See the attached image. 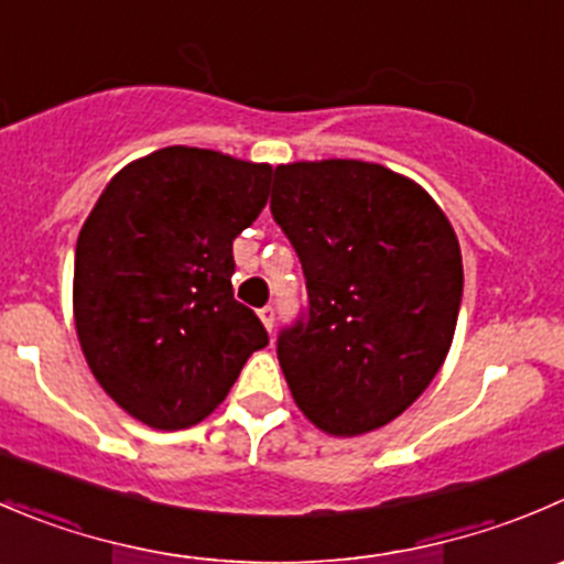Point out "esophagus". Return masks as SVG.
I'll return each mask as SVG.
<instances>
[{
    "instance_id": "esophagus-1",
    "label": "esophagus",
    "mask_w": 564,
    "mask_h": 564,
    "mask_svg": "<svg viewBox=\"0 0 564 564\" xmlns=\"http://www.w3.org/2000/svg\"><path fill=\"white\" fill-rule=\"evenodd\" d=\"M259 319H261V325L272 333V325H275V308H272V305H264V308L259 311Z\"/></svg>"
}]
</instances>
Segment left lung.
<instances>
[{"mask_svg": "<svg viewBox=\"0 0 564 564\" xmlns=\"http://www.w3.org/2000/svg\"><path fill=\"white\" fill-rule=\"evenodd\" d=\"M272 215L308 286V322L278 341L294 404L336 438L386 427L455 338L463 256L449 217L413 178L360 160L278 165Z\"/></svg>", "mask_w": 564, "mask_h": 564, "instance_id": "left-lung-1", "label": "left lung"}]
</instances>
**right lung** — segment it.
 Segmentation results:
<instances>
[{
    "instance_id": "1",
    "label": "right lung",
    "mask_w": 564,
    "mask_h": 564,
    "mask_svg": "<svg viewBox=\"0 0 564 564\" xmlns=\"http://www.w3.org/2000/svg\"><path fill=\"white\" fill-rule=\"evenodd\" d=\"M270 178L267 162L171 145L120 167L82 223L76 338L98 386L145 427L200 424L270 341L231 289V245Z\"/></svg>"
}]
</instances>
